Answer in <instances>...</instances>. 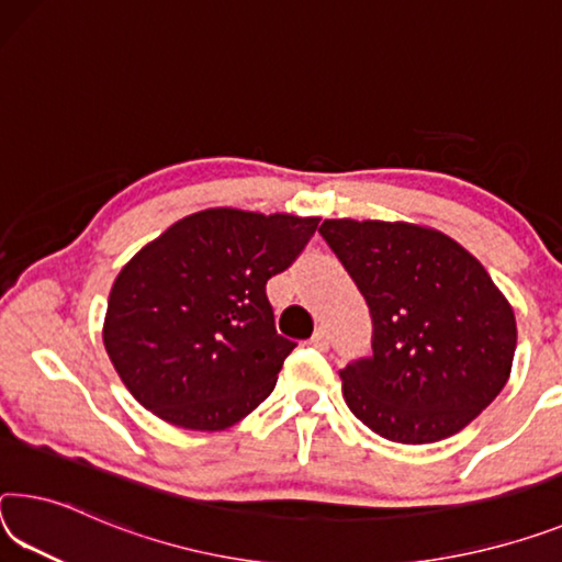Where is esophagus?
Returning a JSON list of instances; mask_svg holds the SVG:
<instances>
[{"label": "esophagus", "instance_id": "esophagus-1", "mask_svg": "<svg viewBox=\"0 0 562 562\" xmlns=\"http://www.w3.org/2000/svg\"><path fill=\"white\" fill-rule=\"evenodd\" d=\"M310 345L317 347V350H327V347H329V333H327V329L325 327H317L315 335L310 337Z\"/></svg>", "mask_w": 562, "mask_h": 562}]
</instances>
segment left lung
Segmentation results:
<instances>
[{
    "mask_svg": "<svg viewBox=\"0 0 562 562\" xmlns=\"http://www.w3.org/2000/svg\"><path fill=\"white\" fill-rule=\"evenodd\" d=\"M329 249L372 317V352L340 370L347 407L380 438L460 432L510 378L515 315L456 239L407 222L325 220Z\"/></svg>",
    "mask_w": 562,
    "mask_h": 562,
    "instance_id": "8db88e82",
    "label": "left lung"
}]
</instances>
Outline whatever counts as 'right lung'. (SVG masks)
<instances>
[{"instance_id":"obj_1","label":"right lung","mask_w":562,"mask_h":562,"mask_svg":"<svg viewBox=\"0 0 562 562\" xmlns=\"http://www.w3.org/2000/svg\"><path fill=\"white\" fill-rule=\"evenodd\" d=\"M317 217L204 210L142 247L112 284L106 355L139 405L184 430H225L272 393L295 342L265 284L297 260Z\"/></svg>"}]
</instances>
